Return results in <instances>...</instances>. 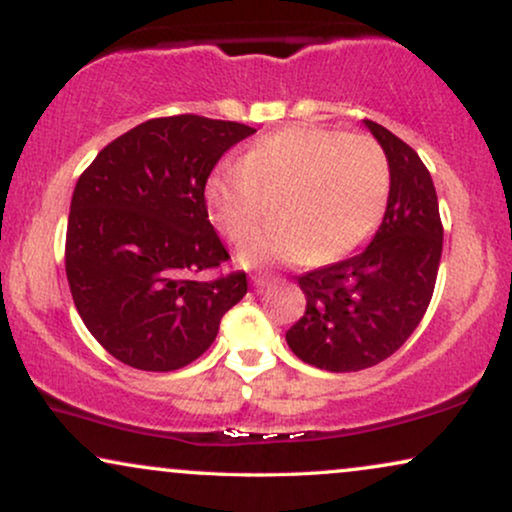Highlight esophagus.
Instances as JSON below:
<instances>
[{"label":"esophagus","instance_id":"obj_1","mask_svg":"<svg viewBox=\"0 0 512 512\" xmlns=\"http://www.w3.org/2000/svg\"><path fill=\"white\" fill-rule=\"evenodd\" d=\"M276 281H278V278L271 276V274H257V276H252V285H255L257 290L269 288V285H274Z\"/></svg>","mask_w":512,"mask_h":512}]
</instances>
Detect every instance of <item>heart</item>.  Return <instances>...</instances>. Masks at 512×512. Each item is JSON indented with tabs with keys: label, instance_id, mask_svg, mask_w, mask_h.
Masks as SVG:
<instances>
[{
	"label": "heart",
	"instance_id": "heart-1",
	"mask_svg": "<svg viewBox=\"0 0 512 512\" xmlns=\"http://www.w3.org/2000/svg\"><path fill=\"white\" fill-rule=\"evenodd\" d=\"M274 194H281V217L243 245L241 262L339 260L377 231L391 196V163L370 135L281 128L252 142L238 166L208 177L210 220L229 241H243L267 210L264 196Z\"/></svg>",
	"mask_w": 512,
	"mask_h": 512
}]
</instances>
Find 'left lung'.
I'll return each instance as SVG.
<instances>
[{"label":"left lung","instance_id":"left-lung-1","mask_svg":"<svg viewBox=\"0 0 512 512\" xmlns=\"http://www.w3.org/2000/svg\"><path fill=\"white\" fill-rule=\"evenodd\" d=\"M365 126L391 163V196L370 245L299 276L306 311L285 332L304 363L358 372L393 356L431 304L442 255V222L431 173L388 128Z\"/></svg>","mask_w":512,"mask_h":512}]
</instances>
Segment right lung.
I'll return each instance as SVG.
<instances>
[{"mask_svg":"<svg viewBox=\"0 0 512 512\" xmlns=\"http://www.w3.org/2000/svg\"><path fill=\"white\" fill-rule=\"evenodd\" d=\"M255 128L177 114L109 142L77 180L65 238L70 292L102 349L135 370L173 372L215 342L248 292L208 220L206 182Z\"/></svg>","mask_w":512,"mask_h":512,"instance_id":"add662e5","label":"right lung"}]
</instances>
